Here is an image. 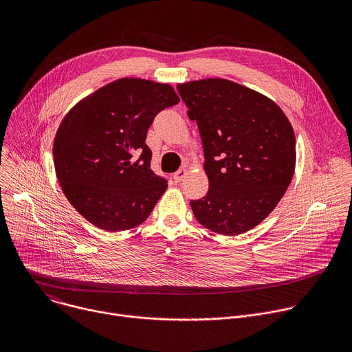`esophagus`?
<instances>
[{
  "mask_svg": "<svg viewBox=\"0 0 352 352\" xmlns=\"http://www.w3.org/2000/svg\"><path fill=\"white\" fill-rule=\"evenodd\" d=\"M186 170L185 168H181V170H178L175 174H174V179H175V182H181L184 178H185V175H186Z\"/></svg>",
  "mask_w": 352,
  "mask_h": 352,
  "instance_id": "obj_1",
  "label": "esophagus"
}]
</instances>
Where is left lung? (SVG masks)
Segmentation results:
<instances>
[{"instance_id":"8db88e82","label":"left lung","mask_w":352,"mask_h":352,"mask_svg":"<svg viewBox=\"0 0 352 352\" xmlns=\"http://www.w3.org/2000/svg\"><path fill=\"white\" fill-rule=\"evenodd\" d=\"M202 138L209 192L190 200L196 220L236 235L261 224L284 196L295 170V133L267 96L223 78L178 83Z\"/></svg>"}]
</instances>
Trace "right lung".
Segmentation results:
<instances>
[{
  "instance_id": "add662e5",
  "label": "right lung",
  "mask_w": 352,
  "mask_h": 352,
  "mask_svg": "<svg viewBox=\"0 0 352 352\" xmlns=\"http://www.w3.org/2000/svg\"><path fill=\"white\" fill-rule=\"evenodd\" d=\"M178 103L170 83L121 78L67 113L54 138V167L64 195L87 221L125 231L152 213L168 185L150 170L144 140L155 117Z\"/></svg>"
}]
</instances>
